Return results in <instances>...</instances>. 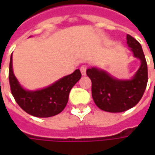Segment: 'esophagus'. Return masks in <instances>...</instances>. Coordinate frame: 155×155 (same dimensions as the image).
Returning a JSON list of instances; mask_svg holds the SVG:
<instances>
[{
    "label": "esophagus",
    "mask_w": 155,
    "mask_h": 155,
    "mask_svg": "<svg viewBox=\"0 0 155 155\" xmlns=\"http://www.w3.org/2000/svg\"><path fill=\"white\" fill-rule=\"evenodd\" d=\"M86 70H87V67L85 65H82L81 67V72L82 75H85L86 74Z\"/></svg>",
    "instance_id": "34e87169"
}]
</instances>
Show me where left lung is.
I'll return each instance as SVG.
<instances>
[{
    "label": "left lung",
    "instance_id": "left-lung-1",
    "mask_svg": "<svg viewBox=\"0 0 155 155\" xmlns=\"http://www.w3.org/2000/svg\"><path fill=\"white\" fill-rule=\"evenodd\" d=\"M127 45L140 66L130 80H119L96 67L88 69L86 74L92 82V97L101 110L119 113L135 106L143 96L148 82V68L141 45L127 35Z\"/></svg>",
    "mask_w": 155,
    "mask_h": 155
}]
</instances>
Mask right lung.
Wrapping results in <instances>:
<instances>
[{
  "label": "right lung",
  "mask_w": 155,
  "mask_h": 155,
  "mask_svg": "<svg viewBox=\"0 0 155 155\" xmlns=\"http://www.w3.org/2000/svg\"><path fill=\"white\" fill-rule=\"evenodd\" d=\"M81 78L80 70L61 78L50 86L37 91L25 90L20 84L12 68V54L9 66V82L16 103L27 114L47 118L60 114L66 106L70 91Z\"/></svg>",
  "instance_id": "add662e5"
}]
</instances>
